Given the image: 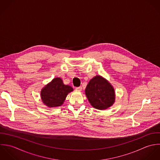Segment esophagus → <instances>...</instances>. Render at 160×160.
<instances>
[{
    "mask_svg": "<svg viewBox=\"0 0 160 160\" xmlns=\"http://www.w3.org/2000/svg\"><path fill=\"white\" fill-rule=\"evenodd\" d=\"M75 90H77V91H82V87H76L75 88Z\"/></svg>",
    "mask_w": 160,
    "mask_h": 160,
    "instance_id": "esophagus-1",
    "label": "esophagus"
}]
</instances>
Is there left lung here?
<instances>
[{"instance_id": "1", "label": "left lung", "mask_w": 160, "mask_h": 160, "mask_svg": "<svg viewBox=\"0 0 160 160\" xmlns=\"http://www.w3.org/2000/svg\"><path fill=\"white\" fill-rule=\"evenodd\" d=\"M85 94L91 105L104 110L111 106L115 101V92L111 83L101 76L97 75L89 82Z\"/></svg>"}]
</instances>
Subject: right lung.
<instances>
[{"label": "right lung", "mask_w": 160, "mask_h": 160, "mask_svg": "<svg viewBox=\"0 0 160 160\" xmlns=\"http://www.w3.org/2000/svg\"><path fill=\"white\" fill-rule=\"evenodd\" d=\"M73 90L70 85H65L61 78H54L41 92V97L44 104L49 107L61 106L68 93Z\"/></svg>", "instance_id": "1"}]
</instances>
